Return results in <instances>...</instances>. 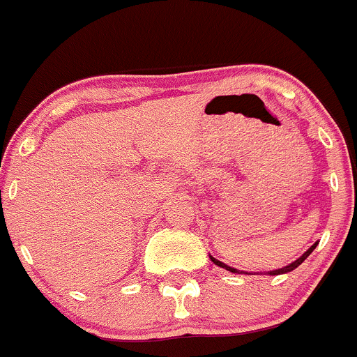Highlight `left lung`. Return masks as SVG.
Segmentation results:
<instances>
[{
    "instance_id": "8db88e82",
    "label": "left lung",
    "mask_w": 357,
    "mask_h": 357,
    "mask_svg": "<svg viewBox=\"0 0 357 357\" xmlns=\"http://www.w3.org/2000/svg\"><path fill=\"white\" fill-rule=\"evenodd\" d=\"M315 248H317V242H315V244L312 245L310 249L307 250V252H303V254H301V256L298 257V259H296V261H293L291 264L284 266V268H281V269H274V271H268V274H271V276H274V274H284V273H289V271H293V269H296V268H298V266L301 264V262H303L305 259H307L308 256H310V254L313 252V249H315ZM210 259H211V262H213V264L220 266V268L227 269V271H230V273H238V274H242V273H244V271H238V269H236V268H230V266H227L225 262H222V261L215 259V257H211V256H210ZM244 274H250V273H244Z\"/></svg>"
}]
</instances>
